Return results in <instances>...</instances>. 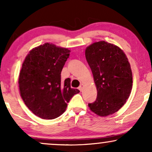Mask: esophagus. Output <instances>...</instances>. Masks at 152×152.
I'll list each match as a JSON object with an SVG mask.
<instances>
[{
    "instance_id": "34e87169",
    "label": "esophagus",
    "mask_w": 152,
    "mask_h": 152,
    "mask_svg": "<svg viewBox=\"0 0 152 152\" xmlns=\"http://www.w3.org/2000/svg\"><path fill=\"white\" fill-rule=\"evenodd\" d=\"M83 84H81V86H80L79 88H78V89H79L80 91H83Z\"/></svg>"
}]
</instances>
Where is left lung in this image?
Segmentation results:
<instances>
[{
	"label": "left lung",
	"mask_w": 152,
	"mask_h": 152,
	"mask_svg": "<svg viewBox=\"0 0 152 152\" xmlns=\"http://www.w3.org/2000/svg\"><path fill=\"white\" fill-rule=\"evenodd\" d=\"M85 55L97 89L96 101L88 107L97 115L106 117L125 105L132 88V73L125 52L105 41L86 47Z\"/></svg>",
	"instance_id": "obj_1"
}]
</instances>
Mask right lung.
Segmentation results:
<instances>
[{
  "mask_svg": "<svg viewBox=\"0 0 152 152\" xmlns=\"http://www.w3.org/2000/svg\"><path fill=\"white\" fill-rule=\"evenodd\" d=\"M71 51L45 43L26 56L20 71V94L35 115L52 120L65 112L67 103L79 90L71 88V79L61 80V72Z\"/></svg>",
  "mask_w": 152,
  "mask_h": 152,
  "instance_id": "1",
  "label": "right lung"
}]
</instances>
